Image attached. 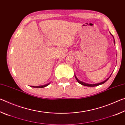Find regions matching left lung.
Here are the masks:
<instances>
[{"label":"left lung","instance_id":"left-lung-1","mask_svg":"<svg viewBox=\"0 0 125 125\" xmlns=\"http://www.w3.org/2000/svg\"><path fill=\"white\" fill-rule=\"evenodd\" d=\"M114 43H115V40H114ZM111 75H110V77H111ZM74 77H75V79H77V81H78V83H80V84H82V85H84V86H98V85H101V84H104V83H105V82H106L107 80L109 79V78H109H107V79H106V80H105V81H104V82H101V83H98V84H87V83H83V82H81V81H80V80H79L78 79V78H77V77H76V76H75V74H74Z\"/></svg>","mask_w":125,"mask_h":125}]
</instances>
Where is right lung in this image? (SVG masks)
I'll list each match as a JSON object with an SVG mask.
<instances>
[{
  "instance_id": "add662e5",
  "label": "right lung",
  "mask_w": 125,
  "mask_h": 125,
  "mask_svg": "<svg viewBox=\"0 0 125 125\" xmlns=\"http://www.w3.org/2000/svg\"><path fill=\"white\" fill-rule=\"evenodd\" d=\"M50 83H48L47 84H46V85H41V86H31V87H33V88H44L45 87V86H47V85H49Z\"/></svg>"
}]
</instances>
